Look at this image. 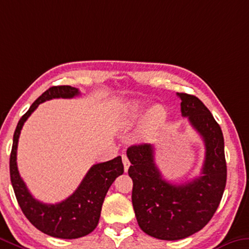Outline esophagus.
I'll list each match as a JSON object with an SVG mask.
<instances>
[{
  "label": "esophagus",
  "instance_id": "esophagus-1",
  "mask_svg": "<svg viewBox=\"0 0 249 249\" xmlns=\"http://www.w3.org/2000/svg\"><path fill=\"white\" fill-rule=\"evenodd\" d=\"M122 160H123V164H124L125 172H127V169H128V167H129V165H131V163H129V160H128L127 156H126V155H122Z\"/></svg>",
  "mask_w": 249,
  "mask_h": 249
}]
</instances>
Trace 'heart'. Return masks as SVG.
<instances>
[{"instance_id":"obj_1","label":"heart","mask_w":249,"mask_h":249,"mask_svg":"<svg viewBox=\"0 0 249 249\" xmlns=\"http://www.w3.org/2000/svg\"><path fill=\"white\" fill-rule=\"evenodd\" d=\"M145 104L140 101H133L127 106V112H126V122L131 123L139 118L145 110ZM166 112L160 105L154 106L149 110L147 116L145 118L143 128H142V136L151 137L164 125L166 121Z\"/></svg>"}]
</instances>
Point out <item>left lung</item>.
<instances>
[{
	"instance_id": "8db88e82",
	"label": "left lung",
	"mask_w": 249,
	"mask_h": 249,
	"mask_svg": "<svg viewBox=\"0 0 249 249\" xmlns=\"http://www.w3.org/2000/svg\"><path fill=\"white\" fill-rule=\"evenodd\" d=\"M181 116L202 136L205 160L200 175L186 184L174 185L161 176L154 161V146L127 148L133 179L132 203L141 230L152 237L178 240L206 226L218 207L226 186V160L220 126L203 102L194 95L177 93Z\"/></svg>"
}]
</instances>
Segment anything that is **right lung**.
Listing matches in <instances>:
<instances>
[{
  "mask_svg": "<svg viewBox=\"0 0 249 249\" xmlns=\"http://www.w3.org/2000/svg\"><path fill=\"white\" fill-rule=\"evenodd\" d=\"M78 95L80 90L69 85L52 86L45 90L18 121L10 156L11 183L23 214L38 231L63 239L80 238L95 230L106 193L116 177L124 173L122 157L93 165L72 195L61 203L44 204L34 198L19 176L17 152L23 125L39 104L52 98H73Z\"/></svg>",
  "mask_w": 249,
  "mask_h": 249,
  "instance_id": "obj_1",
  "label": "right lung"
}]
</instances>
